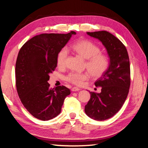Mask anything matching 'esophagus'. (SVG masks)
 I'll return each instance as SVG.
<instances>
[{
  "label": "esophagus",
  "mask_w": 148,
  "mask_h": 148,
  "mask_svg": "<svg viewBox=\"0 0 148 148\" xmlns=\"http://www.w3.org/2000/svg\"><path fill=\"white\" fill-rule=\"evenodd\" d=\"M79 90V89L78 88V87H72V88L71 89V91H78Z\"/></svg>",
  "instance_id": "obj_1"
}]
</instances>
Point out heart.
Listing matches in <instances>:
<instances>
[{
	"instance_id": "obj_1",
	"label": "heart",
	"mask_w": 148,
	"mask_h": 148,
	"mask_svg": "<svg viewBox=\"0 0 148 148\" xmlns=\"http://www.w3.org/2000/svg\"><path fill=\"white\" fill-rule=\"evenodd\" d=\"M72 48L83 58L87 59L85 67L87 69L94 77L102 76L108 69L110 59L106 54L101 53L100 47L88 40H82L72 46ZM69 50L67 47H62L57 55V64L60 68L66 65ZM88 72H71L64 77L65 81L75 86H82L90 77Z\"/></svg>"
}]
</instances>
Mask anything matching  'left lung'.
I'll return each instance as SVG.
<instances>
[{
  "label": "left lung",
  "mask_w": 148,
  "mask_h": 148,
  "mask_svg": "<svg viewBox=\"0 0 148 148\" xmlns=\"http://www.w3.org/2000/svg\"><path fill=\"white\" fill-rule=\"evenodd\" d=\"M87 33L102 42L110 57L108 69L95 83L96 87H102L101 92H90L91 98L85 106V112L89 117L103 121L119 112L128 95L131 85L129 55L124 44L110 32Z\"/></svg>",
  "instance_id": "1"
}]
</instances>
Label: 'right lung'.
Returning a JSON list of instances; mask_svg holds the SVG:
<instances>
[{"instance_id":"add662e5","label":"right lung","mask_w":148,"mask_h":148,"mask_svg":"<svg viewBox=\"0 0 148 148\" xmlns=\"http://www.w3.org/2000/svg\"><path fill=\"white\" fill-rule=\"evenodd\" d=\"M41 34L20 49L16 63V86L22 104L32 116L47 121L61 113L71 91L64 86L50 88L49 74L57 67V55L72 34Z\"/></svg>"}]
</instances>
